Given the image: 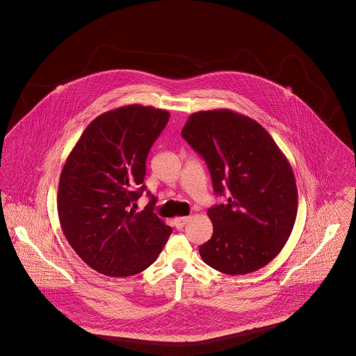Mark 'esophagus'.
<instances>
[{"instance_id":"34e87169","label":"esophagus","mask_w":356,"mask_h":356,"mask_svg":"<svg viewBox=\"0 0 356 356\" xmlns=\"http://www.w3.org/2000/svg\"><path fill=\"white\" fill-rule=\"evenodd\" d=\"M188 221H189L188 216H181V218H176V219L173 220V222H175V227H176L177 229H181Z\"/></svg>"}]
</instances>
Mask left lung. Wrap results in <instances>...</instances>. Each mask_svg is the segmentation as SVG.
Masks as SVG:
<instances>
[{"mask_svg": "<svg viewBox=\"0 0 356 356\" xmlns=\"http://www.w3.org/2000/svg\"><path fill=\"white\" fill-rule=\"evenodd\" d=\"M181 136L202 154L216 195L208 209L212 237L200 245L205 264L244 275L267 266L286 245L298 212V188L287 157L254 120L229 109L189 116Z\"/></svg>", "mask_w": 356, "mask_h": 356, "instance_id": "left-lung-1", "label": "left lung"}]
</instances>
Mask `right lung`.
Returning <instances> with one entry per match:
<instances>
[{
  "instance_id": "right-lung-1",
  "label": "right lung",
  "mask_w": 356,
  "mask_h": 356,
  "mask_svg": "<svg viewBox=\"0 0 356 356\" xmlns=\"http://www.w3.org/2000/svg\"><path fill=\"white\" fill-rule=\"evenodd\" d=\"M170 116L138 104L105 112L69 153L58 183V219L70 247L95 271L113 277L140 273L172 234L153 213L152 202L135 211L147 188V156Z\"/></svg>"
}]
</instances>
